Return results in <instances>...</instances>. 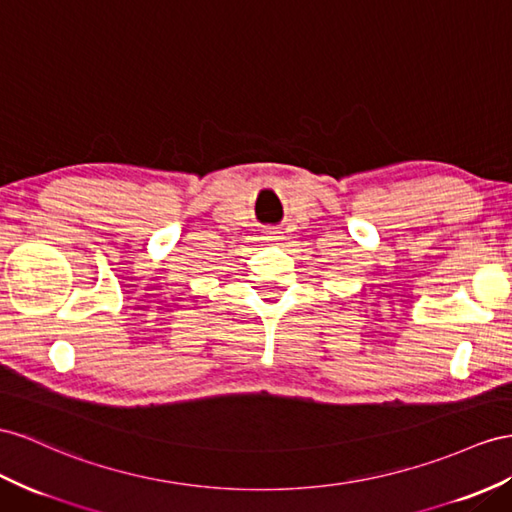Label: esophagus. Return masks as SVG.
Segmentation results:
<instances>
[{
    "instance_id": "esophagus-1",
    "label": "esophagus",
    "mask_w": 512,
    "mask_h": 512,
    "mask_svg": "<svg viewBox=\"0 0 512 512\" xmlns=\"http://www.w3.org/2000/svg\"><path fill=\"white\" fill-rule=\"evenodd\" d=\"M264 240H281V233L274 231V229H266L264 231Z\"/></svg>"
}]
</instances>
